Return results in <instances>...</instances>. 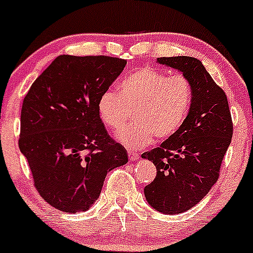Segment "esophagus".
<instances>
[{
	"label": "esophagus",
	"instance_id": "34e87169",
	"mask_svg": "<svg viewBox=\"0 0 253 253\" xmlns=\"http://www.w3.org/2000/svg\"><path fill=\"white\" fill-rule=\"evenodd\" d=\"M127 157H129L130 162H134V160L138 159V154L134 151H127Z\"/></svg>",
	"mask_w": 253,
	"mask_h": 253
}]
</instances>
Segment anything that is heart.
Wrapping results in <instances>:
<instances>
[{"instance_id":"1","label":"heart","mask_w":253,"mask_h":253,"mask_svg":"<svg viewBox=\"0 0 253 253\" xmlns=\"http://www.w3.org/2000/svg\"><path fill=\"white\" fill-rule=\"evenodd\" d=\"M121 93L107 89L97 100L102 123L121 132L131 115L136 126L124 130L118 138L129 149L147 147L152 141L173 137L183 126L193 102V85L183 73L170 75L143 67L124 78Z\"/></svg>"}]
</instances>
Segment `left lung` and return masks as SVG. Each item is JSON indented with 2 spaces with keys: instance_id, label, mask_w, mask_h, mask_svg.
<instances>
[{
  "instance_id": "left-lung-1",
  "label": "left lung",
  "mask_w": 253,
  "mask_h": 253,
  "mask_svg": "<svg viewBox=\"0 0 253 253\" xmlns=\"http://www.w3.org/2000/svg\"><path fill=\"white\" fill-rule=\"evenodd\" d=\"M158 62L183 72L193 85L192 107L180 131L142 154L157 168L156 178L145 187L148 204L159 212L176 214L197 205L218 180L233 122L223 89L202 61L172 56Z\"/></svg>"
}]
</instances>
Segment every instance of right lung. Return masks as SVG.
<instances>
[{
  "label": "right lung",
  "instance_id": "add662e5",
  "mask_svg": "<svg viewBox=\"0 0 253 253\" xmlns=\"http://www.w3.org/2000/svg\"><path fill=\"white\" fill-rule=\"evenodd\" d=\"M126 65L113 56L59 55L24 99L19 148L35 188L58 210L90 209L108 171L127 163L97 111L99 96Z\"/></svg>",
  "mask_w": 253,
  "mask_h": 253
}]
</instances>
